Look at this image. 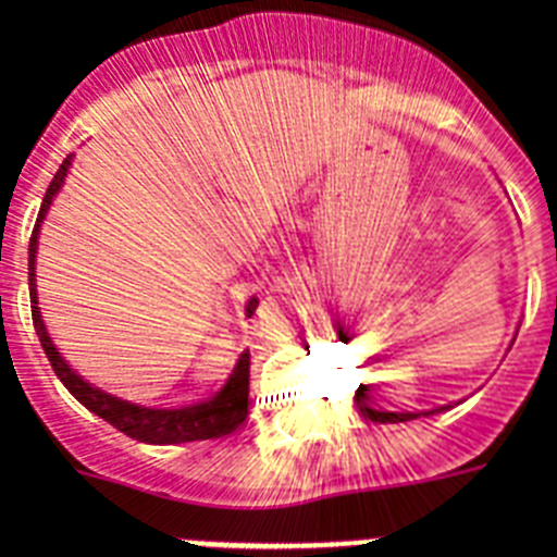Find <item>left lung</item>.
Returning a JSON list of instances; mask_svg holds the SVG:
<instances>
[{
    "mask_svg": "<svg viewBox=\"0 0 557 557\" xmlns=\"http://www.w3.org/2000/svg\"><path fill=\"white\" fill-rule=\"evenodd\" d=\"M362 412H366L371 421H379V424H385V421H410V418H416L412 412H376V410H368V407H362Z\"/></svg>",
    "mask_w": 557,
    "mask_h": 557,
    "instance_id": "1",
    "label": "left lung"
}]
</instances>
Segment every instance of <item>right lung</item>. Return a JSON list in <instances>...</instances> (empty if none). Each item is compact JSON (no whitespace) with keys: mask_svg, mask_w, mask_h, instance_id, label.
<instances>
[{"mask_svg":"<svg viewBox=\"0 0 557 557\" xmlns=\"http://www.w3.org/2000/svg\"><path fill=\"white\" fill-rule=\"evenodd\" d=\"M69 164H72V156H66L63 164L58 166L55 178H52L47 195H44L36 228H33V236H29V304H33V326H36L38 339H41V348L44 354H47L49 366H52V371H55L58 379L66 385V391L72 393L83 407H88L91 412L106 418L108 424L116 426L120 432H125L133 441H141V444H189V441H209V437L231 435V432L239 430V426L245 424V418H248V354L239 357V362H236L234 373H231L228 379V385H225L214 398L203 401V405L181 407V410H152V407L127 405L122 398L108 396V393L97 391V387H91L88 382H83V379L63 362L58 348L52 346V339H49L47 329H44L41 312H38L36 301V245L38 225H41L49 203L55 198V191L61 189L63 178H66L69 172ZM256 304L259 301L250 298L248 318L253 314Z\"/></svg>","mask_w":557,"mask_h":557,"instance_id":"add662e5","label":"right lung"}]
</instances>
